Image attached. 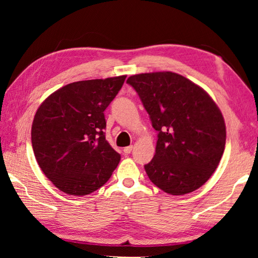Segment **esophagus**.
I'll list each match as a JSON object with an SVG mask.
<instances>
[{"label":"esophagus","instance_id":"34e87169","mask_svg":"<svg viewBox=\"0 0 258 258\" xmlns=\"http://www.w3.org/2000/svg\"><path fill=\"white\" fill-rule=\"evenodd\" d=\"M132 149H133V147H132V146H130V147H126V148H124V154H126V155L131 154V152H132Z\"/></svg>","mask_w":258,"mask_h":258}]
</instances>
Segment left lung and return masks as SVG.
Instances as JSON below:
<instances>
[{"label": "left lung", "mask_w": 258, "mask_h": 258, "mask_svg": "<svg viewBox=\"0 0 258 258\" xmlns=\"http://www.w3.org/2000/svg\"><path fill=\"white\" fill-rule=\"evenodd\" d=\"M134 87L158 132L156 154L145 169L160 190L182 196L199 189L224 152L223 115L206 91L172 72L138 74Z\"/></svg>", "instance_id": "left-lung-1"}]
</instances>
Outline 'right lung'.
<instances>
[{
    "label": "right lung",
    "instance_id": "obj_1",
    "mask_svg": "<svg viewBox=\"0 0 258 258\" xmlns=\"http://www.w3.org/2000/svg\"><path fill=\"white\" fill-rule=\"evenodd\" d=\"M126 75L74 82L49 95L32 125L35 158L60 191L86 196L110 178L120 155L104 137L103 111Z\"/></svg>",
    "mask_w": 258,
    "mask_h": 258
}]
</instances>
